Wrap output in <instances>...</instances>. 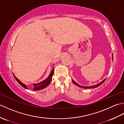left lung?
Returning <instances> with one entry per match:
<instances>
[{"label": "left lung", "instance_id": "8db88e82", "mask_svg": "<svg viewBox=\"0 0 124 124\" xmlns=\"http://www.w3.org/2000/svg\"><path fill=\"white\" fill-rule=\"evenodd\" d=\"M112 60H113V54H112ZM106 78L104 79L103 80H102L101 82H100L98 84H96V85H93V86H81V85H79V84L78 83H77L76 82H75V81L73 80V79H72V81L73 82V83L75 84L76 85H77V86L79 87H81V88H86V89H91V88H96L97 87H99V86H100L101 85H102V84L104 83V81L106 80Z\"/></svg>", "mask_w": 124, "mask_h": 124}]
</instances>
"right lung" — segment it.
<instances>
[{"label": "right lung", "mask_w": 124, "mask_h": 124, "mask_svg": "<svg viewBox=\"0 0 124 124\" xmlns=\"http://www.w3.org/2000/svg\"><path fill=\"white\" fill-rule=\"evenodd\" d=\"M54 73V68L53 69V70H52L51 72L50 73L49 75L48 76V77H47L46 79L44 80L43 81H41V82L39 83H37V84H33V85L34 86V88L33 89V91H38V90H40V89H43L44 88H45V87H46L47 86H48L50 83H51V81H52V76L53 75ZM14 74V73H13ZM14 77H15V79L16 80V81L17 82L19 83L23 87H24L25 89H28V87L27 85L25 84H23V83H22L18 79H17L15 76L14 75Z\"/></svg>", "instance_id": "obj_1"}]
</instances>
